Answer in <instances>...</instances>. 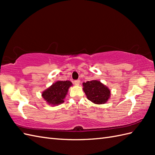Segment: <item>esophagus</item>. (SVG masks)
I'll list each match as a JSON object with an SVG mask.
<instances>
[{
    "instance_id": "esophagus-1",
    "label": "esophagus",
    "mask_w": 155,
    "mask_h": 155,
    "mask_svg": "<svg viewBox=\"0 0 155 155\" xmlns=\"http://www.w3.org/2000/svg\"><path fill=\"white\" fill-rule=\"evenodd\" d=\"M74 84H76V85H79V84H80V81H79V80L74 81Z\"/></svg>"
}]
</instances>
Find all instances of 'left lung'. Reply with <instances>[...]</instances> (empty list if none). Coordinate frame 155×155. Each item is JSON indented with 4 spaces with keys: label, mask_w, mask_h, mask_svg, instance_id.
<instances>
[{
    "label": "left lung",
    "mask_w": 155,
    "mask_h": 155,
    "mask_svg": "<svg viewBox=\"0 0 155 155\" xmlns=\"http://www.w3.org/2000/svg\"><path fill=\"white\" fill-rule=\"evenodd\" d=\"M83 87L88 99L94 104H105L110 97L109 88L99 81H87L83 83Z\"/></svg>",
    "instance_id": "1"
}]
</instances>
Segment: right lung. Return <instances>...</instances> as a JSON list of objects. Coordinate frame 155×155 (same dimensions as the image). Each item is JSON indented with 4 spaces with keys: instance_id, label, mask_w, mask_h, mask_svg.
Returning a JSON list of instances; mask_svg holds the SVG:
<instances>
[{
    "instance_id": "add662e5",
    "label": "right lung",
    "mask_w": 155,
    "mask_h": 155,
    "mask_svg": "<svg viewBox=\"0 0 155 155\" xmlns=\"http://www.w3.org/2000/svg\"><path fill=\"white\" fill-rule=\"evenodd\" d=\"M72 85L69 81H58L42 93V97L51 106H57L64 103L68 88Z\"/></svg>"
}]
</instances>
